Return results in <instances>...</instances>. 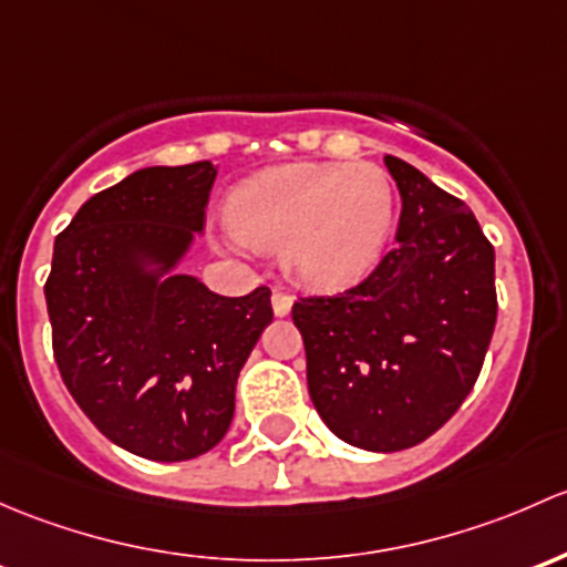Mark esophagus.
<instances>
[{"instance_id":"obj_1","label":"esophagus","mask_w":567,"mask_h":567,"mask_svg":"<svg viewBox=\"0 0 567 567\" xmlns=\"http://www.w3.org/2000/svg\"><path fill=\"white\" fill-rule=\"evenodd\" d=\"M291 295H286V291L276 289L272 291V311H276V317H286V313L291 311Z\"/></svg>"}]
</instances>
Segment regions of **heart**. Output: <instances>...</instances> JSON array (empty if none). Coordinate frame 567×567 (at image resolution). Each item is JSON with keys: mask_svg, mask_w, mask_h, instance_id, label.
I'll list each match as a JSON object with an SVG mask.
<instances>
[{"mask_svg": "<svg viewBox=\"0 0 567 567\" xmlns=\"http://www.w3.org/2000/svg\"><path fill=\"white\" fill-rule=\"evenodd\" d=\"M226 218L245 243L281 250L308 289H343L379 265L395 224V188L373 163H284L237 185Z\"/></svg>", "mask_w": 567, "mask_h": 567, "instance_id": "heart-1", "label": "heart"}]
</instances>
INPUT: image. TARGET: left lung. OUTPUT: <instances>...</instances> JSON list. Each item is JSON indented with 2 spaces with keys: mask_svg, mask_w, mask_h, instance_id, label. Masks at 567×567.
Masks as SVG:
<instances>
[{
  "mask_svg": "<svg viewBox=\"0 0 567 567\" xmlns=\"http://www.w3.org/2000/svg\"><path fill=\"white\" fill-rule=\"evenodd\" d=\"M384 166L399 245L363 284L291 308L319 417L371 453L420 445L456 414L497 324L494 248L475 215L401 157Z\"/></svg>",
  "mask_w": 567,
  "mask_h": 567,
  "instance_id": "8db88e82",
  "label": "left lung"
}]
</instances>
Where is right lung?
Segmentation results:
<instances>
[{
  "mask_svg": "<svg viewBox=\"0 0 567 567\" xmlns=\"http://www.w3.org/2000/svg\"><path fill=\"white\" fill-rule=\"evenodd\" d=\"M218 166L138 168L81 204L45 281L70 395L122 451L188 461L235 417L245 360L272 322L270 289L209 291L179 265L204 231Z\"/></svg>",
  "mask_w": 567,
  "mask_h": 567,
  "instance_id": "1",
  "label": "right lung"
}]
</instances>
